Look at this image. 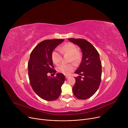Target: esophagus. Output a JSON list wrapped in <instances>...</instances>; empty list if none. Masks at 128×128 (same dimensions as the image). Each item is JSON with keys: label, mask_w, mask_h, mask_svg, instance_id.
<instances>
[{"label": "esophagus", "mask_w": 128, "mask_h": 128, "mask_svg": "<svg viewBox=\"0 0 128 128\" xmlns=\"http://www.w3.org/2000/svg\"><path fill=\"white\" fill-rule=\"evenodd\" d=\"M68 77H69V76H68V75H65V78H68Z\"/></svg>", "instance_id": "1"}]
</instances>
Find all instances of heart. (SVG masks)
<instances>
[{
    "instance_id": "heart-1",
    "label": "heart",
    "mask_w": 128,
    "mask_h": 128,
    "mask_svg": "<svg viewBox=\"0 0 128 128\" xmlns=\"http://www.w3.org/2000/svg\"><path fill=\"white\" fill-rule=\"evenodd\" d=\"M60 51L64 53H68L70 55V61H73L75 63H78L81 59V54L78 51L77 46L72 43L67 42L60 47ZM51 59L52 62L55 64H59L62 60L61 53L58 49L54 50L51 53ZM75 68V65L74 63L68 64H61L58 65L57 71L64 75H68L74 70Z\"/></svg>"
}]
</instances>
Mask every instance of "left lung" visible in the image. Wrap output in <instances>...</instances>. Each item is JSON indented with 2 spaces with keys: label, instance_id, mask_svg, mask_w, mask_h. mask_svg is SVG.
Listing matches in <instances>:
<instances>
[{
  "label": "left lung",
  "instance_id": "1",
  "mask_svg": "<svg viewBox=\"0 0 128 128\" xmlns=\"http://www.w3.org/2000/svg\"><path fill=\"white\" fill-rule=\"evenodd\" d=\"M68 39L79 46L82 52V62L75 73L83 77H75L72 92L77 98L86 100L96 92L101 82L102 64L99 54L95 47L85 39Z\"/></svg>",
  "mask_w": 128,
  "mask_h": 128
}]
</instances>
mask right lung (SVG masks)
<instances>
[{
    "mask_svg": "<svg viewBox=\"0 0 128 128\" xmlns=\"http://www.w3.org/2000/svg\"><path fill=\"white\" fill-rule=\"evenodd\" d=\"M64 40L49 39L40 42L32 51L28 63V77L32 90L40 98L49 101L60 96L61 86L65 80L61 73H57L54 77L48 76L49 74L54 75L56 73L51 53Z\"/></svg>",
    "mask_w": 128,
    "mask_h": 128,
    "instance_id": "right-lung-1",
    "label": "right lung"
}]
</instances>
